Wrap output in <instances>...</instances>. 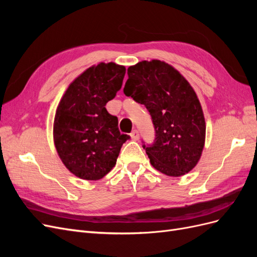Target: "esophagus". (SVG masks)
<instances>
[{
  "instance_id": "esophagus-1",
  "label": "esophagus",
  "mask_w": 257,
  "mask_h": 257,
  "mask_svg": "<svg viewBox=\"0 0 257 257\" xmlns=\"http://www.w3.org/2000/svg\"><path fill=\"white\" fill-rule=\"evenodd\" d=\"M131 138L133 139V141H138V139H139V133H138V131H137V130L132 131V133H131Z\"/></svg>"
}]
</instances>
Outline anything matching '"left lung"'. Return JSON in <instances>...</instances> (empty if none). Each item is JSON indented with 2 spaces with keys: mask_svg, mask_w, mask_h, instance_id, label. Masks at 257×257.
Returning a JSON list of instances; mask_svg holds the SVG:
<instances>
[{
  "mask_svg": "<svg viewBox=\"0 0 257 257\" xmlns=\"http://www.w3.org/2000/svg\"><path fill=\"white\" fill-rule=\"evenodd\" d=\"M127 75L124 94L145 105L154 126L153 143L143 145L151 165L172 177L189 173L200 158L206 134L196 93L177 69L159 60L130 66Z\"/></svg>",
  "mask_w": 257,
  "mask_h": 257,
  "instance_id": "8db88e82",
  "label": "left lung"
}]
</instances>
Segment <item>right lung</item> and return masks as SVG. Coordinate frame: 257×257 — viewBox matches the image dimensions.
I'll use <instances>...</instances> for the list:
<instances>
[{
	"label": "right lung",
	"mask_w": 257,
	"mask_h": 257,
	"mask_svg": "<svg viewBox=\"0 0 257 257\" xmlns=\"http://www.w3.org/2000/svg\"><path fill=\"white\" fill-rule=\"evenodd\" d=\"M125 67L99 63L69 84L58 106L53 138L69 172L85 180H98L115 165L122 145L131 138L121 134L118 118L106 104L121 89Z\"/></svg>",
	"instance_id": "1"
}]
</instances>
